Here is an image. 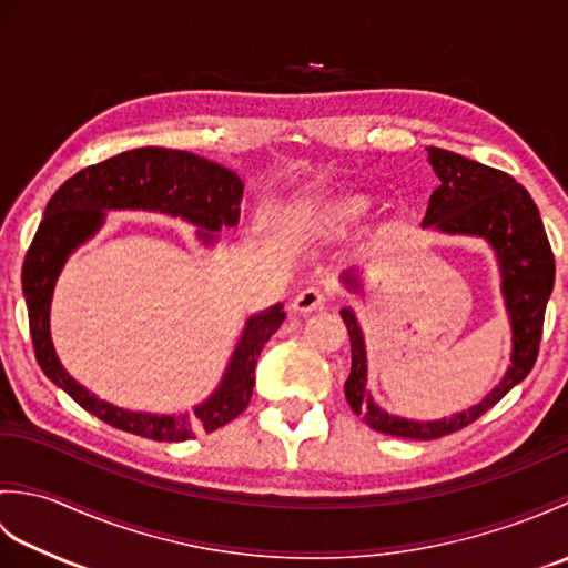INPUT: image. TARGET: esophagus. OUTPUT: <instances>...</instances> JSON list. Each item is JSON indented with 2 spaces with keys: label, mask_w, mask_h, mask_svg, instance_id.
<instances>
[{
  "label": "esophagus",
  "mask_w": 568,
  "mask_h": 568,
  "mask_svg": "<svg viewBox=\"0 0 568 568\" xmlns=\"http://www.w3.org/2000/svg\"><path fill=\"white\" fill-rule=\"evenodd\" d=\"M327 300H329V293L324 291V287L310 285V287H305V291H300V293L295 295L293 307H295L297 312H312V310L322 307L324 303H327Z\"/></svg>",
  "instance_id": "34e87169"
}]
</instances>
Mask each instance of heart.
<instances>
[{"mask_svg":"<svg viewBox=\"0 0 568 568\" xmlns=\"http://www.w3.org/2000/svg\"><path fill=\"white\" fill-rule=\"evenodd\" d=\"M364 214H366V202L364 200H346L334 210L336 222H356Z\"/></svg>","mask_w":568,"mask_h":568,"instance_id":"obj_1","label":"heart"}]
</instances>
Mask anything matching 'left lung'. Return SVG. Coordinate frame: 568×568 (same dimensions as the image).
<instances>
[{"label":"left lung","mask_w":568,"mask_h":568,"mask_svg":"<svg viewBox=\"0 0 568 568\" xmlns=\"http://www.w3.org/2000/svg\"><path fill=\"white\" fill-rule=\"evenodd\" d=\"M429 163L439 175L422 224L449 234L484 236L496 248L503 273V295L513 320V366L484 403L468 413L439 422L393 417L373 405L366 390L364 336L352 310H342L352 339V373L344 383L346 400L376 432L400 439H439L468 427L527 378L539 356L547 300L554 287V253L541 216L529 192L508 173L464 155L429 149Z\"/></svg>","instance_id":"8db88e82"}]
</instances>
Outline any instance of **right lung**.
I'll return each instance as SVG.
<instances>
[{
    "label": "right lung",
    "instance_id": "right-lung-1",
    "mask_svg": "<svg viewBox=\"0 0 568 568\" xmlns=\"http://www.w3.org/2000/svg\"><path fill=\"white\" fill-rule=\"evenodd\" d=\"M241 192L244 183L222 165L187 151L146 146L88 165L68 178L48 202L21 273L36 361L58 388H63L80 407L106 425L153 442H185L195 437V432L210 434L224 427L248 407L261 348L281 327L285 312L275 305L246 322L220 390L207 403L195 407L192 415L159 417L129 413L84 390L68 376L53 352L48 310H51L55 277L68 253L102 224L104 210L165 212L207 229L204 239H210V232L236 224Z\"/></svg>",
    "mask_w": 568,
    "mask_h": 568
}]
</instances>
